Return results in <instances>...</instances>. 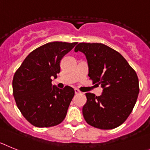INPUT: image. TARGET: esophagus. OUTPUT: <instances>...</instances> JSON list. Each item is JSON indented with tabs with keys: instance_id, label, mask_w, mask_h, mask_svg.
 Here are the masks:
<instances>
[{
	"instance_id": "obj_1",
	"label": "esophagus",
	"mask_w": 150,
	"mask_h": 150,
	"mask_svg": "<svg viewBox=\"0 0 150 150\" xmlns=\"http://www.w3.org/2000/svg\"><path fill=\"white\" fill-rule=\"evenodd\" d=\"M75 94H79V93H81V91L79 89H75Z\"/></svg>"
}]
</instances>
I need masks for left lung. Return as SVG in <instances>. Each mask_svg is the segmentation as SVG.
Segmentation results:
<instances>
[{
  "label": "left lung",
  "mask_w": 150,
  "mask_h": 150,
  "mask_svg": "<svg viewBox=\"0 0 150 150\" xmlns=\"http://www.w3.org/2000/svg\"><path fill=\"white\" fill-rule=\"evenodd\" d=\"M75 51L85 54L90 79L103 88L100 97L86 93L87 103L82 109L86 122L102 130L120 126L137 100L140 88L136 71L118 51L101 43H79Z\"/></svg>",
  "instance_id": "left-lung-1"
}]
</instances>
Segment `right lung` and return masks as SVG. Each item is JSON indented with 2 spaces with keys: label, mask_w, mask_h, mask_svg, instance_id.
Instances as JSON below:
<instances>
[{
  "label": "right lung",
  "mask_w": 150,
  "mask_h": 150,
  "mask_svg": "<svg viewBox=\"0 0 150 150\" xmlns=\"http://www.w3.org/2000/svg\"><path fill=\"white\" fill-rule=\"evenodd\" d=\"M77 44L53 41L36 48L16 71L13 93L25 118L38 127H53L66 118L75 91L52 85L51 77L60 71L61 59Z\"/></svg>",
  "instance_id": "1"
}]
</instances>
